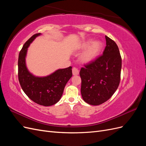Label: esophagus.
<instances>
[{
    "instance_id": "esophagus-1",
    "label": "esophagus",
    "mask_w": 146,
    "mask_h": 146,
    "mask_svg": "<svg viewBox=\"0 0 146 146\" xmlns=\"http://www.w3.org/2000/svg\"><path fill=\"white\" fill-rule=\"evenodd\" d=\"M72 74L74 76H77V75H78V74H79V70L76 68H72Z\"/></svg>"
}]
</instances>
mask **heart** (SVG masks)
<instances>
[{
    "label": "heart",
    "mask_w": 146,
    "mask_h": 146,
    "mask_svg": "<svg viewBox=\"0 0 146 146\" xmlns=\"http://www.w3.org/2000/svg\"><path fill=\"white\" fill-rule=\"evenodd\" d=\"M79 47L80 49L87 48L81 54L80 60L83 63H89L98 56L102 48V43L98 40L92 42L91 39H88L82 42Z\"/></svg>",
    "instance_id": "heart-1"
}]
</instances>
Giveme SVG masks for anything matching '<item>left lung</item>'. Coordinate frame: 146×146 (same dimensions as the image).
<instances>
[{
  "mask_svg": "<svg viewBox=\"0 0 146 146\" xmlns=\"http://www.w3.org/2000/svg\"><path fill=\"white\" fill-rule=\"evenodd\" d=\"M106 47L102 55L82 68L81 94L83 100L92 105L107 101L120 83L122 60L116 43L105 36Z\"/></svg>",
  "mask_w": 146,
  "mask_h": 146,
  "instance_id": "8db88e82",
  "label": "left lung"
}]
</instances>
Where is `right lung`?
<instances>
[{
    "label": "right lung",
    "instance_id": "1",
    "mask_svg": "<svg viewBox=\"0 0 146 146\" xmlns=\"http://www.w3.org/2000/svg\"><path fill=\"white\" fill-rule=\"evenodd\" d=\"M41 33H36L26 42L19 54L18 78L22 89L29 98L40 105L51 106L56 104L63 95L66 83L72 76V67L59 69L47 76H35L26 65L28 47Z\"/></svg>",
    "mask_w": 146,
    "mask_h": 146
}]
</instances>
